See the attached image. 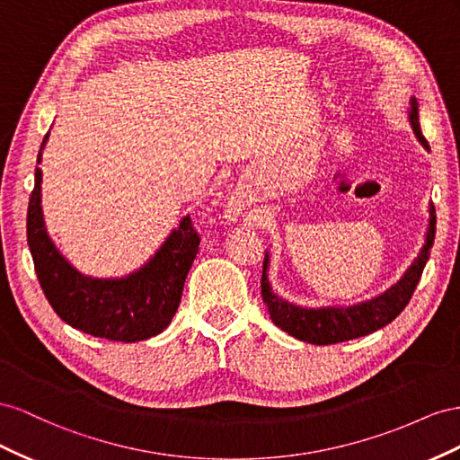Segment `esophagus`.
<instances>
[{"label":"esophagus","instance_id":"obj_1","mask_svg":"<svg viewBox=\"0 0 460 460\" xmlns=\"http://www.w3.org/2000/svg\"><path fill=\"white\" fill-rule=\"evenodd\" d=\"M241 212V208H239V204L237 202H231L229 204V208H227V214H229V217H234Z\"/></svg>","mask_w":460,"mask_h":460}]
</instances>
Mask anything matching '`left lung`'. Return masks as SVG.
Masks as SVG:
<instances>
[{
  "label": "left lung",
  "mask_w": 460,
  "mask_h": 460,
  "mask_svg": "<svg viewBox=\"0 0 460 460\" xmlns=\"http://www.w3.org/2000/svg\"><path fill=\"white\" fill-rule=\"evenodd\" d=\"M409 121L418 142L422 144L426 150H429V144L424 138L422 130H420L416 98H411ZM434 239H436V208L434 204H429V223H428L426 243L422 246V251H420L418 258L411 264V268L406 270L402 278L391 288H387L385 293L352 306L303 308L288 303V300H283L281 296H278L271 291V285L268 279L270 256L266 252L264 271H261V298H264V303L268 306L270 318L273 320L275 325L281 327V330L287 332L288 335H293L300 341H306V343H312V345H335V343H343V341L364 337L382 330V327H385L387 323L395 320L404 310V306L409 305L414 288L420 278H422V271L429 256V248L434 246Z\"/></svg>",
  "instance_id": "8db88e82"
}]
</instances>
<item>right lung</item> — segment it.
<instances>
[{"mask_svg": "<svg viewBox=\"0 0 460 460\" xmlns=\"http://www.w3.org/2000/svg\"><path fill=\"white\" fill-rule=\"evenodd\" d=\"M49 133L44 137L38 164ZM42 169L36 167L26 214L34 270L58 316L88 335L135 343L162 333L181 303L182 285L199 252L200 234L182 217L146 264L127 278L98 279L75 270L48 237L42 214Z\"/></svg>", "mask_w": 460, "mask_h": 460, "instance_id": "right-lung-1", "label": "right lung"}]
</instances>
